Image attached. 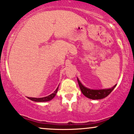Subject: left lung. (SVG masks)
Wrapping results in <instances>:
<instances>
[{
  "label": "left lung",
  "mask_w": 134,
  "mask_h": 134,
  "mask_svg": "<svg viewBox=\"0 0 134 134\" xmlns=\"http://www.w3.org/2000/svg\"><path fill=\"white\" fill-rule=\"evenodd\" d=\"M77 80H78L79 86H80V88L83 94L87 97V98L92 99H103V98H105V97H107L110 94L111 92L113 91L114 88L116 86V85H115L113 87H112V88H108V89L93 90L85 87V86H83L81 84V83L80 82L78 78Z\"/></svg>",
  "instance_id": "8db88e82"
}]
</instances>
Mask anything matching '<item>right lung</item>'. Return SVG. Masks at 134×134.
<instances>
[{
	"instance_id": "right-lung-1",
	"label": "right lung",
	"mask_w": 134,
	"mask_h": 134,
	"mask_svg": "<svg viewBox=\"0 0 134 134\" xmlns=\"http://www.w3.org/2000/svg\"><path fill=\"white\" fill-rule=\"evenodd\" d=\"M58 87H57V88L56 89V91L52 93L51 94H50L49 96H47L46 97H43V98H29L28 97V99H31V100L36 101V102H46V101H49L51 100L52 99L54 98V96H56V93L58 92Z\"/></svg>"
}]
</instances>
